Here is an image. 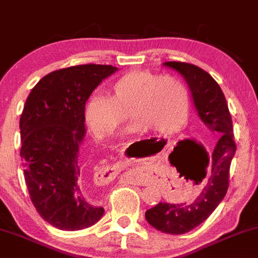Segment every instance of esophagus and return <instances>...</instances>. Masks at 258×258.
I'll list each match as a JSON object with an SVG mask.
<instances>
[{
    "label": "esophagus",
    "instance_id": "esophagus-1",
    "mask_svg": "<svg viewBox=\"0 0 258 258\" xmlns=\"http://www.w3.org/2000/svg\"><path fill=\"white\" fill-rule=\"evenodd\" d=\"M119 171H120V168H119V166H111V168H107L105 174H107L108 176H115Z\"/></svg>",
    "mask_w": 258,
    "mask_h": 258
}]
</instances>
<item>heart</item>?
<instances>
[{
	"label": "heart",
	"instance_id": "obj_1",
	"mask_svg": "<svg viewBox=\"0 0 258 258\" xmlns=\"http://www.w3.org/2000/svg\"><path fill=\"white\" fill-rule=\"evenodd\" d=\"M129 113L133 123L128 134L148 129L171 134L182 126L188 113L186 87L174 77L149 71H133L109 88V97L94 94L87 100V124L98 138L111 137Z\"/></svg>",
	"mask_w": 258,
	"mask_h": 258
}]
</instances>
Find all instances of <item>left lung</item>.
<instances>
[{
  "label": "left lung",
  "mask_w": 258,
  "mask_h": 258,
  "mask_svg": "<svg viewBox=\"0 0 258 258\" xmlns=\"http://www.w3.org/2000/svg\"><path fill=\"white\" fill-rule=\"evenodd\" d=\"M164 66L184 77L201 121L219 137L212 153L211 175L196 200L191 204L159 203L145 212L147 221L156 230L181 235L205 221L225 198L236 144L226 98L217 82L198 66L184 62H165Z\"/></svg>",
  "instance_id": "obj_1"
}]
</instances>
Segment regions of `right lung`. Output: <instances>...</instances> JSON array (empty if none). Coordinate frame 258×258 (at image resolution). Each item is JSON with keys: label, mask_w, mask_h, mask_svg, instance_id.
<instances>
[{"label": "right lung", "mask_w": 258, "mask_h": 258, "mask_svg": "<svg viewBox=\"0 0 258 258\" xmlns=\"http://www.w3.org/2000/svg\"><path fill=\"white\" fill-rule=\"evenodd\" d=\"M118 68L82 64L44 76L20 119L21 158L32 204L59 230H83L102 219L83 177L84 108L93 90Z\"/></svg>", "instance_id": "1"}]
</instances>
